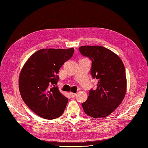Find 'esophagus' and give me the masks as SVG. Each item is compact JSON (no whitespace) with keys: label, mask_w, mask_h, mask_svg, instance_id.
I'll use <instances>...</instances> for the list:
<instances>
[{"label":"esophagus","mask_w":148,"mask_h":148,"mask_svg":"<svg viewBox=\"0 0 148 148\" xmlns=\"http://www.w3.org/2000/svg\"><path fill=\"white\" fill-rule=\"evenodd\" d=\"M70 95H71V97H72V98H73V97H74L76 95V93H72V92H71V93H70Z\"/></svg>","instance_id":"esophagus-1"}]
</instances>
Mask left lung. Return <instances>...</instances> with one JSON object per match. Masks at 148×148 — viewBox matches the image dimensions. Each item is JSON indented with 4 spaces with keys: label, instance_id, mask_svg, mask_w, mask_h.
<instances>
[{
    "label": "left lung",
    "instance_id": "1",
    "mask_svg": "<svg viewBox=\"0 0 148 148\" xmlns=\"http://www.w3.org/2000/svg\"><path fill=\"white\" fill-rule=\"evenodd\" d=\"M81 55L92 60L91 74L98 79L95 90H91L82 103L84 112L91 117H106L120 105L127 90L125 66L119 56L101 46H82Z\"/></svg>",
    "mask_w": 148,
    "mask_h": 148
}]
</instances>
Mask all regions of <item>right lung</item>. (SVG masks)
Here are the masks:
<instances>
[{
	"instance_id": "add662e5",
	"label": "right lung",
	"mask_w": 148,
	"mask_h": 148,
	"mask_svg": "<svg viewBox=\"0 0 148 148\" xmlns=\"http://www.w3.org/2000/svg\"><path fill=\"white\" fill-rule=\"evenodd\" d=\"M69 49H41L34 53L22 68L19 77L21 98L30 109L40 117L53 119L60 117L68 99L56 84L59 69L74 54Z\"/></svg>"
}]
</instances>
